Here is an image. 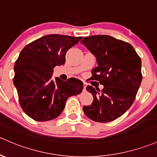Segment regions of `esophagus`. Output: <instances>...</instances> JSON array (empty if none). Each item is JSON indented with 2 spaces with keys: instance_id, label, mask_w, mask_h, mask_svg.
Returning <instances> with one entry per match:
<instances>
[{
  "instance_id": "esophagus-1",
  "label": "esophagus",
  "mask_w": 157,
  "mask_h": 157,
  "mask_svg": "<svg viewBox=\"0 0 157 157\" xmlns=\"http://www.w3.org/2000/svg\"><path fill=\"white\" fill-rule=\"evenodd\" d=\"M83 86H84V87H83V90H84V91H85V90H86V87H87V85L84 83V85Z\"/></svg>"
}]
</instances>
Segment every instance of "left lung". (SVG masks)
Returning <instances> with one entry per match:
<instances>
[{
	"instance_id": "8db88e82",
	"label": "left lung",
	"mask_w": 157,
	"mask_h": 157,
	"mask_svg": "<svg viewBox=\"0 0 157 157\" xmlns=\"http://www.w3.org/2000/svg\"><path fill=\"white\" fill-rule=\"evenodd\" d=\"M81 43L98 63L90 79L104 86L101 91L90 85L86 87L94 100L83 111L92 121L110 122L123 115L136 99L142 80L141 58L129 43L108 35L87 36Z\"/></svg>"
}]
</instances>
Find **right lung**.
<instances>
[{
  "label": "right lung",
  "mask_w": 157,
  "mask_h": 157,
  "mask_svg": "<svg viewBox=\"0 0 157 157\" xmlns=\"http://www.w3.org/2000/svg\"><path fill=\"white\" fill-rule=\"evenodd\" d=\"M82 38L46 35L28 44L20 52L14 66L13 84L21 109L34 121L58 117L67 99L83 90L82 82L75 78L66 82L52 78L55 67L64 64L67 52Z\"/></svg>",
  "instance_id": "right-lung-1"
}]
</instances>
